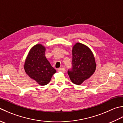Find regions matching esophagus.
<instances>
[{"mask_svg": "<svg viewBox=\"0 0 123 123\" xmlns=\"http://www.w3.org/2000/svg\"><path fill=\"white\" fill-rule=\"evenodd\" d=\"M57 71H58L59 72H62V73H64L65 72H66V69H65V68H59V69H57Z\"/></svg>", "mask_w": 123, "mask_h": 123, "instance_id": "34e87169", "label": "esophagus"}]
</instances>
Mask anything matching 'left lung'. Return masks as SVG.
Masks as SVG:
<instances>
[{
	"label": "left lung",
	"mask_w": 123,
	"mask_h": 123,
	"mask_svg": "<svg viewBox=\"0 0 123 123\" xmlns=\"http://www.w3.org/2000/svg\"><path fill=\"white\" fill-rule=\"evenodd\" d=\"M73 69L68 71L70 79L76 85H81L94 73L95 60L93 52L87 46L77 43L73 47Z\"/></svg>",
	"instance_id": "obj_1"
}]
</instances>
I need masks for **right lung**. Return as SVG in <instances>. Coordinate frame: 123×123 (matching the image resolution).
Here are the masks:
<instances>
[{"mask_svg": "<svg viewBox=\"0 0 123 123\" xmlns=\"http://www.w3.org/2000/svg\"><path fill=\"white\" fill-rule=\"evenodd\" d=\"M45 50L46 48L42 44L33 46L29 52L24 65L26 74L42 86L49 84L56 72L45 57Z\"/></svg>", "mask_w": 123, "mask_h": 123, "instance_id": "obj_1", "label": "right lung"}]
</instances>
